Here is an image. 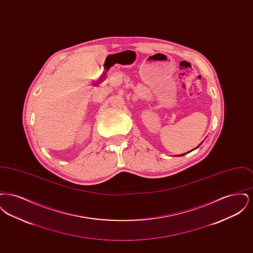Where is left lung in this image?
Here are the masks:
<instances>
[{
  "label": "left lung",
  "mask_w": 253,
  "mask_h": 253,
  "mask_svg": "<svg viewBox=\"0 0 253 253\" xmlns=\"http://www.w3.org/2000/svg\"><path fill=\"white\" fill-rule=\"evenodd\" d=\"M200 144H202V142H201V143H200ZM197 147H199V145H198V146H197ZM197 147H196V148H197ZM193 150H194V149H193ZM190 152H191V151H190ZM184 155H185V154H183V155H179V156H178V157H181V156H184Z\"/></svg>",
  "instance_id": "1"
}]
</instances>
